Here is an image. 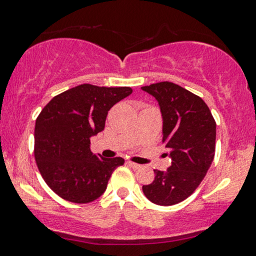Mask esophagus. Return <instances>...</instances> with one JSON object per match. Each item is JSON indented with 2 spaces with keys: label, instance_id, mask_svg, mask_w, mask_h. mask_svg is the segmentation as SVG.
<instances>
[{
  "label": "esophagus",
  "instance_id": "1",
  "mask_svg": "<svg viewBox=\"0 0 256 256\" xmlns=\"http://www.w3.org/2000/svg\"><path fill=\"white\" fill-rule=\"evenodd\" d=\"M128 164L131 166L134 169H140V164H138V163H134V162H131V161H128Z\"/></svg>",
  "mask_w": 256,
  "mask_h": 256
}]
</instances>
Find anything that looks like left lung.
Listing matches in <instances>:
<instances>
[{
  "instance_id": "left-lung-1",
  "label": "left lung",
  "mask_w": 256,
  "mask_h": 256,
  "mask_svg": "<svg viewBox=\"0 0 256 256\" xmlns=\"http://www.w3.org/2000/svg\"><path fill=\"white\" fill-rule=\"evenodd\" d=\"M158 100L163 119L162 143L172 166L155 172L143 193L156 205L170 206L192 194L210 169L216 149V122L198 95L173 82L142 87Z\"/></svg>"
}]
</instances>
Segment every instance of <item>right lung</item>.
<instances>
[{
    "mask_svg": "<svg viewBox=\"0 0 256 256\" xmlns=\"http://www.w3.org/2000/svg\"><path fill=\"white\" fill-rule=\"evenodd\" d=\"M132 93L130 87L80 84L54 96L36 122L34 158L48 186L76 204L94 202L124 158L90 150V137L104 128L108 110Z\"/></svg>",
    "mask_w": 256,
    "mask_h": 256,
    "instance_id": "add662e5",
    "label": "right lung"
}]
</instances>
